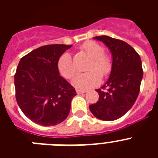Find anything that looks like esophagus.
<instances>
[{
    "mask_svg": "<svg viewBox=\"0 0 158 158\" xmlns=\"http://www.w3.org/2000/svg\"><path fill=\"white\" fill-rule=\"evenodd\" d=\"M86 90H81V89H77V94H82V93H86Z\"/></svg>",
    "mask_w": 158,
    "mask_h": 158,
    "instance_id": "1",
    "label": "esophagus"
}]
</instances>
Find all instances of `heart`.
<instances>
[{"label": "heart", "mask_w": 158, "mask_h": 158, "mask_svg": "<svg viewBox=\"0 0 158 158\" xmlns=\"http://www.w3.org/2000/svg\"><path fill=\"white\" fill-rule=\"evenodd\" d=\"M90 58L85 73L77 75L72 81L73 85L78 89H88L97 85L101 76L106 77L112 69V61L109 54L104 52V47L94 41H86L81 47ZM58 72L65 79H71L76 73V68L69 53H63L58 60Z\"/></svg>", "instance_id": "b5f03b06"}]
</instances>
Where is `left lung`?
Instances as JSON below:
<instances>
[{"label": "left lung", "mask_w": 158, "mask_h": 158, "mask_svg": "<svg viewBox=\"0 0 158 158\" xmlns=\"http://www.w3.org/2000/svg\"><path fill=\"white\" fill-rule=\"evenodd\" d=\"M94 39L110 49L112 69L105 85L96 89L99 100L89 105V109L99 119L115 120L131 109L139 96L143 77L142 61L139 54L126 42L107 35Z\"/></svg>", "instance_id": "1"}]
</instances>
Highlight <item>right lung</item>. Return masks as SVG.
Listing matches in <instances>:
<instances>
[{
    "label": "right lung",
    "mask_w": 158,
    "mask_h": 158,
    "mask_svg": "<svg viewBox=\"0 0 158 158\" xmlns=\"http://www.w3.org/2000/svg\"><path fill=\"white\" fill-rule=\"evenodd\" d=\"M71 47L46 45L21 58L14 75L16 99L32 122L44 127L63 122L70 111L75 89L59 75L58 60Z\"/></svg>",
    "instance_id": "1"
}]
</instances>
